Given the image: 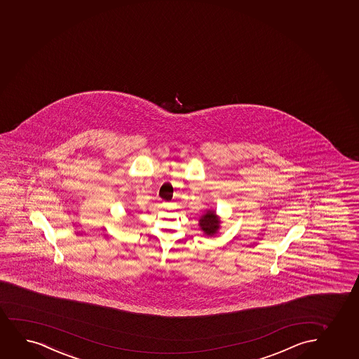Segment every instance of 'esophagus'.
<instances>
[{"instance_id":"esophagus-1","label":"esophagus","mask_w":359,"mask_h":359,"mask_svg":"<svg viewBox=\"0 0 359 359\" xmlns=\"http://www.w3.org/2000/svg\"><path fill=\"white\" fill-rule=\"evenodd\" d=\"M172 205H173L172 203H163L164 208L170 209L172 208Z\"/></svg>"}]
</instances>
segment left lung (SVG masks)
<instances>
[{
    "mask_svg": "<svg viewBox=\"0 0 359 359\" xmlns=\"http://www.w3.org/2000/svg\"><path fill=\"white\" fill-rule=\"evenodd\" d=\"M198 226L207 237H214L222 227V220L215 210L208 209L199 217Z\"/></svg>",
    "mask_w": 359,
    "mask_h": 359,
    "instance_id": "left-lung-1",
    "label": "left lung"
}]
</instances>
